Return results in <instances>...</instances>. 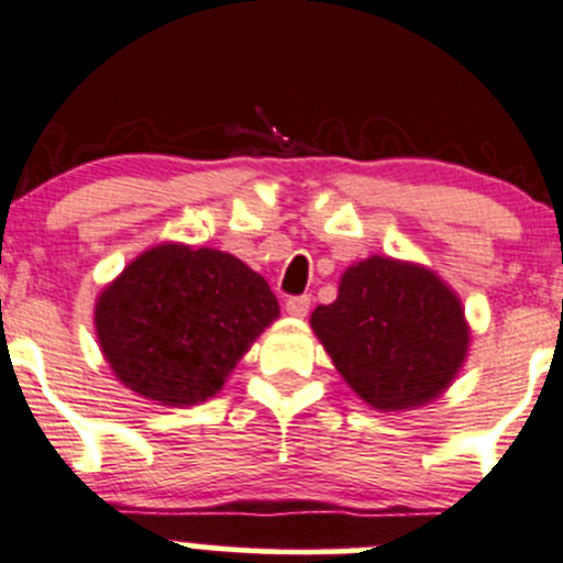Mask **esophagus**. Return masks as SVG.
<instances>
[{"label":"esophagus","mask_w":563,"mask_h":563,"mask_svg":"<svg viewBox=\"0 0 563 563\" xmlns=\"http://www.w3.org/2000/svg\"><path fill=\"white\" fill-rule=\"evenodd\" d=\"M310 310V297H291L286 299V313L294 318H305Z\"/></svg>","instance_id":"34e87169"}]
</instances>
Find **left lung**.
<instances>
[{
  "instance_id": "1",
  "label": "left lung",
  "mask_w": 563,
  "mask_h": 563,
  "mask_svg": "<svg viewBox=\"0 0 563 563\" xmlns=\"http://www.w3.org/2000/svg\"><path fill=\"white\" fill-rule=\"evenodd\" d=\"M316 338L351 389L378 411L433 402L468 354L457 294L411 261L371 255L340 277L338 299L310 316Z\"/></svg>"
}]
</instances>
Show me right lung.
Instances as JSON below:
<instances>
[{
	"mask_svg": "<svg viewBox=\"0 0 563 563\" xmlns=\"http://www.w3.org/2000/svg\"><path fill=\"white\" fill-rule=\"evenodd\" d=\"M280 316L258 272L214 247L163 242L130 261L95 305L113 376L157 406H196Z\"/></svg>",
	"mask_w": 563,
	"mask_h": 563,
	"instance_id": "1",
	"label": "right lung"
}]
</instances>
